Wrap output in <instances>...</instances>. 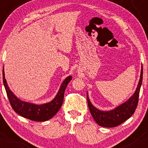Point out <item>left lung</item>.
Segmentation results:
<instances>
[{
  "mask_svg": "<svg viewBox=\"0 0 148 148\" xmlns=\"http://www.w3.org/2000/svg\"><path fill=\"white\" fill-rule=\"evenodd\" d=\"M143 81V67L141 68L140 81L134 95L125 103L110 111H101L92 106L90 101L87 93V101L90 113L99 126L114 127L121 125L134 114L138 102L139 92Z\"/></svg>",
  "mask_w": 148,
  "mask_h": 148,
  "instance_id": "1",
  "label": "left lung"
}]
</instances>
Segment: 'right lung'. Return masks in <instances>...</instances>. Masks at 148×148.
<instances>
[{"label":"right lung","instance_id":"add662e5","mask_svg":"<svg viewBox=\"0 0 148 148\" xmlns=\"http://www.w3.org/2000/svg\"><path fill=\"white\" fill-rule=\"evenodd\" d=\"M72 79V76H69L64 79L56 97L51 102L42 105H36L22 101L13 94L7 84V81L5 79L4 71H3V84L12 108L18 115L33 121H47L56 114L62 106L64 99V90Z\"/></svg>","mask_w":148,"mask_h":148}]
</instances>
